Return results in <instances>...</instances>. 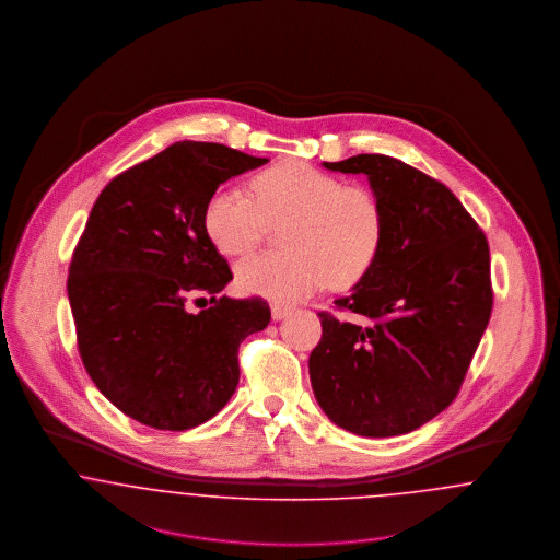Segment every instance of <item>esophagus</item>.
<instances>
[{
	"instance_id": "obj_1",
	"label": "esophagus",
	"mask_w": 560,
	"mask_h": 560,
	"mask_svg": "<svg viewBox=\"0 0 560 560\" xmlns=\"http://www.w3.org/2000/svg\"><path fill=\"white\" fill-rule=\"evenodd\" d=\"M289 314H291V307L280 305V303H271V318H273V320H282V318H287Z\"/></svg>"
}]
</instances>
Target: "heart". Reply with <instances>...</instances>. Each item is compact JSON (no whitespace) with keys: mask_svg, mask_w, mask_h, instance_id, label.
I'll list each match as a JSON object with an SVG mask.
<instances>
[{"mask_svg":"<svg viewBox=\"0 0 560 560\" xmlns=\"http://www.w3.org/2000/svg\"><path fill=\"white\" fill-rule=\"evenodd\" d=\"M253 191L255 198L232 185L219 187L202 217L208 240L228 257L248 255L269 225H284V253L255 255L237 266L244 293L294 303L328 280L350 287L377 261L385 214L371 189L289 160L253 178Z\"/></svg>","mask_w":560,"mask_h":560,"instance_id":"b5f03b06","label":"heart"}]
</instances>
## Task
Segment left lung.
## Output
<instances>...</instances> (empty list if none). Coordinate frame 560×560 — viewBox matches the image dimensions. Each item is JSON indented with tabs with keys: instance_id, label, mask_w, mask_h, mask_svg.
<instances>
[{
	"instance_id": "1",
	"label": "left lung",
	"mask_w": 560,
	"mask_h": 560,
	"mask_svg": "<svg viewBox=\"0 0 560 560\" xmlns=\"http://www.w3.org/2000/svg\"><path fill=\"white\" fill-rule=\"evenodd\" d=\"M323 166L366 175L385 232L377 261L335 299L362 323L318 314L314 396L352 434H407L444 411L468 373L493 307L489 244L446 185L396 158L360 153Z\"/></svg>"
}]
</instances>
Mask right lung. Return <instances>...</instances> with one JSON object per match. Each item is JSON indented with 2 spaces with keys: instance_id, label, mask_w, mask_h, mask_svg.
I'll return each instance as SVG.
<instances>
[{
  "instance_id": "right-lung-1",
  "label": "right lung",
  "mask_w": 560,
  "mask_h": 560,
  "mask_svg": "<svg viewBox=\"0 0 560 560\" xmlns=\"http://www.w3.org/2000/svg\"><path fill=\"white\" fill-rule=\"evenodd\" d=\"M266 162L178 141L90 210L67 278L78 350L101 394L143 425L183 432L214 417L236 392L240 343L271 320L261 296H219L234 276L202 223L221 183ZM198 293L213 305L191 315L184 303Z\"/></svg>"
}]
</instances>
